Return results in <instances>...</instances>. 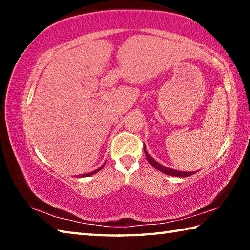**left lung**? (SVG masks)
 I'll return each mask as SVG.
<instances>
[{
    "mask_svg": "<svg viewBox=\"0 0 250 250\" xmlns=\"http://www.w3.org/2000/svg\"><path fill=\"white\" fill-rule=\"evenodd\" d=\"M143 150H145V154L146 156L147 161H149V163L151 164L152 167H155L156 170H159L160 172H163L166 173L167 175H172V176H181V177H188V176H191L193 174H195V172H183V171H177V170H173V168H168V167H166L163 166H161V164H159L156 161L152 158V156L147 153L146 150V146H143Z\"/></svg>",
    "mask_w": 250,
    "mask_h": 250,
    "instance_id": "8db88e82",
    "label": "left lung"
}]
</instances>
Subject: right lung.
<instances>
[{
	"label": "right lung",
	"mask_w": 250,
	"mask_h": 250,
	"mask_svg": "<svg viewBox=\"0 0 250 250\" xmlns=\"http://www.w3.org/2000/svg\"><path fill=\"white\" fill-rule=\"evenodd\" d=\"M101 168H103V167H99V168H97V170H96V171H94V172H91V173H88V174H83V175H82V176H89V175H92V174H95V173H97V172H98V171H100Z\"/></svg>",
	"instance_id": "right-lung-1"
}]
</instances>
